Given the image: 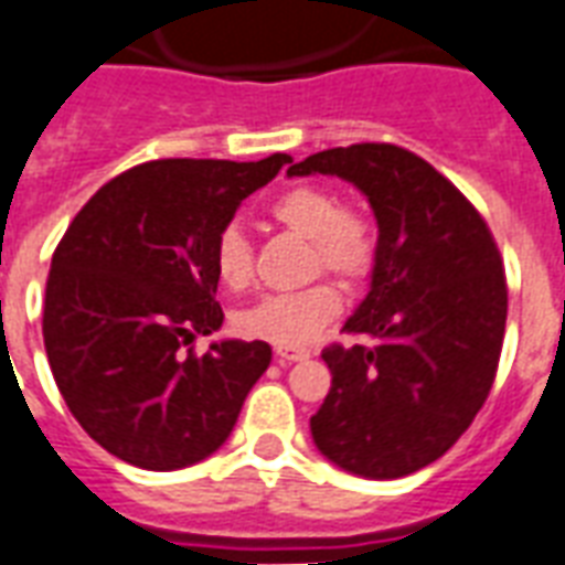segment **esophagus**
<instances>
[{"instance_id": "esophagus-1", "label": "esophagus", "mask_w": 565, "mask_h": 565, "mask_svg": "<svg viewBox=\"0 0 565 565\" xmlns=\"http://www.w3.org/2000/svg\"><path fill=\"white\" fill-rule=\"evenodd\" d=\"M275 355L281 364H292V361H305L311 359V352L299 350V347H275Z\"/></svg>"}]
</instances>
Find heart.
Wrapping results in <instances>:
<instances>
[{"label":"heart","mask_w":565,"mask_h":565,"mask_svg":"<svg viewBox=\"0 0 565 565\" xmlns=\"http://www.w3.org/2000/svg\"><path fill=\"white\" fill-rule=\"evenodd\" d=\"M269 215L284 227L311 239V273H331L340 281H367L376 269L379 236L367 215L340 204L338 192L301 183L275 198ZM213 273L227 290H243L252 281V239L236 222L218 227L213 239ZM340 311V292L331 281H317L290 292H273L234 317L245 338L269 340L278 347H305Z\"/></svg>","instance_id":"b5f03b06"}]
</instances>
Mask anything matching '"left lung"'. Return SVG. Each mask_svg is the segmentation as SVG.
<instances>
[{
    "label": "left lung",
    "instance_id": "8db88e82",
    "mask_svg": "<svg viewBox=\"0 0 565 565\" xmlns=\"http://www.w3.org/2000/svg\"><path fill=\"white\" fill-rule=\"evenodd\" d=\"M290 178L338 174L367 195L379 257L367 299L322 359L331 387L311 417L343 471L397 480L445 456L492 391L507 275L486 218L426 159L385 141L313 153Z\"/></svg>",
    "mask_w": 565,
    "mask_h": 565
}]
</instances>
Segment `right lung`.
Returning a JSON list of instances; mask_svg holds the SVG:
<instances>
[{
    "mask_svg": "<svg viewBox=\"0 0 565 565\" xmlns=\"http://www.w3.org/2000/svg\"><path fill=\"white\" fill-rule=\"evenodd\" d=\"M153 159L82 206L43 296V347L79 426L124 462L186 468L218 450L273 361L264 340H192L222 329L213 239L236 206L287 166Z\"/></svg>",
    "mask_w": 565,
    "mask_h": 565,
    "instance_id": "right-lung-1",
    "label": "right lung"
}]
</instances>
